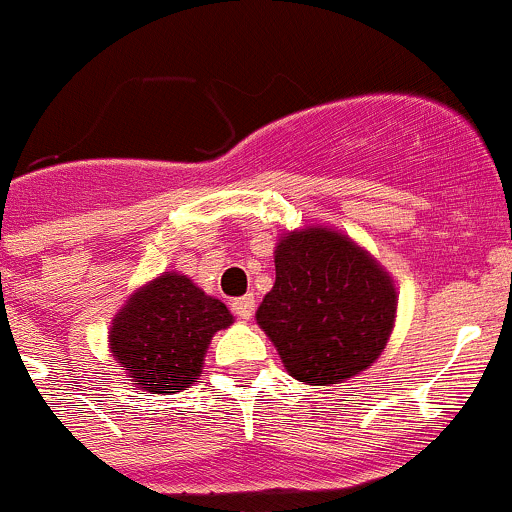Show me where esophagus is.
<instances>
[{
  "instance_id": "esophagus-1",
  "label": "esophagus",
  "mask_w": 512,
  "mask_h": 512,
  "mask_svg": "<svg viewBox=\"0 0 512 512\" xmlns=\"http://www.w3.org/2000/svg\"><path fill=\"white\" fill-rule=\"evenodd\" d=\"M231 310L239 315L241 320H249L256 310V300L254 295H244V298H234L231 300Z\"/></svg>"
}]
</instances>
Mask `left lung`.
Wrapping results in <instances>:
<instances>
[{"label": "left lung", "instance_id": "8db88e82", "mask_svg": "<svg viewBox=\"0 0 512 512\" xmlns=\"http://www.w3.org/2000/svg\"><path fill=\"white\" fill-rule=\"evenodd\" d=\"M397 288L365 249L323 226L281 236L276 283L256 310L288 374L313 387L345 382L382 355Z\"/></svg>", "mask_w": 512, "mask_h": 512}]
</instances>
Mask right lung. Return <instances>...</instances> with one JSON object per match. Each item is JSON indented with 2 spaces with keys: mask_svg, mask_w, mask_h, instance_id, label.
<instances>
[{
  "mask_svg": "<svg viewBox=\"0 0 512 512\" xmlns=\"http://www.w3.org/2000/svg\"><path fill=\"white\" fill-rule=\"evenodd\" d=\"M234 315L182 273H162L130 295L113 318L110 352L150 394H172L202 377L204 355Z\"/></svg>",
  "mask_w": 512,
  "mask_h": 512,
  "instance_id": "add662e5",
  "label": "right lung"
}]
</instances>
